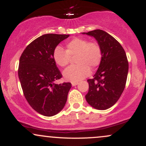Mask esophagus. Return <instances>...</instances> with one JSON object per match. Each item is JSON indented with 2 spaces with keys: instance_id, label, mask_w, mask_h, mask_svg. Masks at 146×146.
<instances>
[{
  "instance_id": "obj_1",
  "label": "esophagus",
  "mask_w": 146,
  "mask_h": 146,
  "mask_svg": "<svg viewBox=\"0 0 146 146\" xmlns=\"http://www.w3.org/2000/svg\"><path fill=\"white\" fill-rule=\"evenodd\" d=\"M78 84H79L78 82H73L71 83V84L73 86H76V85H78Z\"/></svg>"
}]
</instances>
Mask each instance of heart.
Instances as JSON below:
<instances>
[{"label": "heart", "mask_w": 146, "mask_h": 146, "mask_svg": "<svg viewBox=\"0 0 146 146\" xmlns=\"http://www.w3.org/2000/svg\"><path fill=\"white\" fill-rule=\"evenodd\" d=\"M75 56V62L78 64L70 66L63 72L64 78L67 81L78 82L89 75L90 67L96 68L101 62L102 49L98 43L75 38L66 44V51L58 46L53 53L54 62L60 67L67 66L70 57Z\"/></svg>", "instance_id": "obj_1"}]
</instances>
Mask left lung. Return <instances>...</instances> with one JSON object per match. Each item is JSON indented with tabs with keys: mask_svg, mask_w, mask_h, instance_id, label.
<instances>
[{
	"mask_svg": "<svg viewBox=\"0 0 146 146\" xmlns=\"http://www.w3.org/2000/svg\"><path fill=\"white\" fill-rule=\"evenodd\" d=\"M98 41L102 58L94 78L87 80L88 104L98 110H106L118 101L125 88L128 73V62L121 45L103 30L82 33Z\"/></svg>",
	"mask_w": 146,
	"mask_h": 146,
	"instance_id": "obj_1",
	"label": "left lung"
}]
</instances>
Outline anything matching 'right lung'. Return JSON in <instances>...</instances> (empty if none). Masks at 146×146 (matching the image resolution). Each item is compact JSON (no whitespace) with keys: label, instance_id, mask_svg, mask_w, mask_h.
I'll use <instances>...</instances> for the list:
<instances>
[{"label":"right lung","instance_id":"obj_1","mask_svg":"<svg viewBox=\"0 0 146 146\" xmlns=\"http://www.w3.org/2000/svg\"><path fill=\"white\" fill-rule=\"evenodd\" d=\"M69 35L48 33L27 46L19 60L18 78L27 101L33 110L46 117L60 113L64 107L70 82L56 84L62 75L53 58L58 44Z\"/></svg>","mask_w":146,"mask_h":146}]
</instances>
